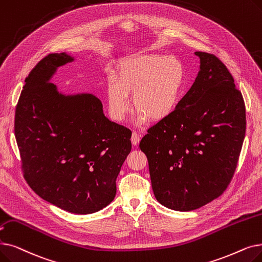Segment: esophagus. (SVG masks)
Instances as JSON below:
<instances>
[{"label":"esophagus","mask_w":262,"mask_h":262,"mask_svg":"<svg viewBox=\"0 0 262 262\" xmlns=\"http://www.w3.org/2000/svg\"><path fill=\"white\" fill-rule=\"evenodd\" d=\"M139 141H140V136L136 132H133V134H132V143L134 145H137L139 143Z\"/></svg>","instance_id":"esophagus-1"}]
</instances>
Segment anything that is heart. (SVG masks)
<instances>
[{
    "label": "heart",
    "instance_id": "1",
    "mask_svg": "<svg viewBox=\"0 0 262 262\" xmlns=\"http://www.w3.org/2000/svg\"><path fill=\"white\" fill-rule=\"evenodd\" d=\"M186 70L176 56L144 54L119 62L116 78L107 82L106 98L109 115L122 122L133 105L138 110L139 122L146 118L161 121L171 116L183 96Z\"/></svg>",
    "mask_w": 262,
    "mask_h": 262
}]
</instances>
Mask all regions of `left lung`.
<instances>
[{"label":"left lung","mask_w":262,"mask_h":262,"mask_svg":"<svg viewBox=\"0 0 262 262\" xmlns=\"http://www.w3.org/2000/svg\"><path fill=\"white\" fill-rule=\"evenodd\" d=\"M200 71L171 116L140 141L154 196L176 211L220 197L235 171L246 129L245 104L233 77L214 54L196 51Z\"/></svg>","instance_id":"left-lung-1"}]
</instances>
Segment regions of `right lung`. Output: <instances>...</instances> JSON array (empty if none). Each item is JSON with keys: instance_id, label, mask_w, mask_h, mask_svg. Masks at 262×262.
<instances>
[{"instance_id": "obj_1", "label": "right lung", "mask_w": 262, "mask_h": 262, "mask_svg": "<svg viewBox=\"0 0 262 262\" xmlns=\"http://www.w3.org/2000/svg\"><path fill=\"white\" fill-rule=\"evenodd\" d=\"M73 61L51 53L31 71L16 107L15 136L30 187L62 210L91 214L116 197L132 132L106 118L94 95H65L50 82Z\"/></svg>"}]
</instances>
